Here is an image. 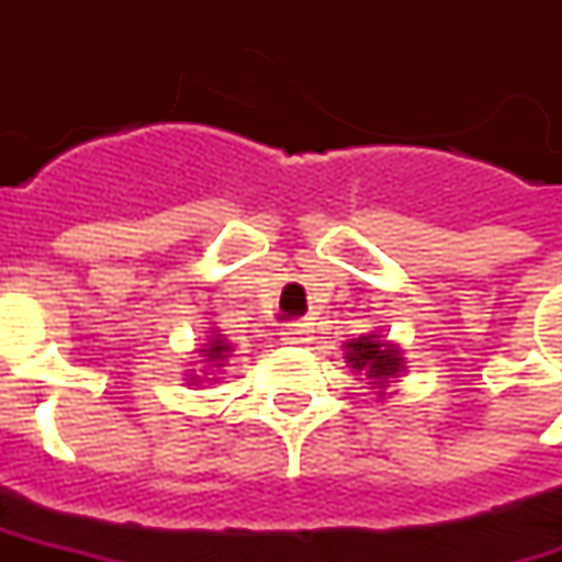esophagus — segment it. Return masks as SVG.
I'll return each instance as SVG.
<instances>
[{
    "label": "esophagus",
    "mask_w": 562,
    "mask_h": 562,
    "mask_svg": "<svg viewBox=\"0 0 562 562\" xmlns=\"http://www.w3.org/2000/svg\"><path fill=\"white\" fill-rule=\"evenodd\" d=\"M307 336H311V324H305V321H292V324H285V327H282V339H285V342H292V346L307 342Z\"/></svg>",
    "instance_id": "34e87169"
}]
</instances>
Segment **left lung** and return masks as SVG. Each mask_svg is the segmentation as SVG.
<instances>
[{
	"mask_svg": "<svg viewBox=\"0 0 562 562\" xmlns=\"http://www.w3.org/2000/svg\"><path fill=\"white\" fill-rule=\"evenodd\" d=\"M346 358L352 361L355 371H364L374 383H386L393 374H400L403 358L393 346L380 342L374 336H358L352 342H346Z\"/></svg>",
	"mask_w": 562,
	"mask_h": 562,
	"instance_id": "obj_1",
	"label": "left lung"
}]
</instances>
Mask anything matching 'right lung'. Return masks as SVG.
I'll list each match as a JSON object with an SVG mask.
<instances>
[{
    "label": "right lung",
    "instance_id": "add662e5",
    "mask_svg": "<svg viewBox=\"0 0 562 562\" xmlns=\"http://www.w3.org/2000/svg\"><path fill=\"white\" fill-rule=\"evenodd\" d=\"M201 352L207 355V361H226L229 346H226V339H220V336H216V339L210 342V349H201ZM216 368H220V364H216Z\"/></svg>",
    "mask_w": 562,
    "mask_h": 562
}]
</instances>
